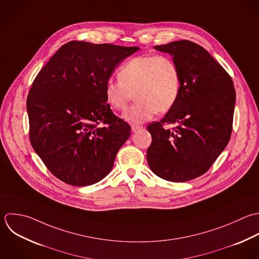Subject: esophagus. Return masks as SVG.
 <instances>
[{
    "mask_svg": "<svg viewBox=\"0 0 259 259\" xmlns=\"http://www.w3.org/2000/svg\"><path fill=\"white\" fill-rule=\"evenodd\" d=\"M140 129H142V126H139V125H132V126H131V130H132L133 132H136V131L140 130Z\"/></svg>",
    "mask_w": 259,
    "mask_h": 259,
    "instance_id": "obj_1",
    "label": "esophagus"
}]
</instances>
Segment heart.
Returning a JSON list of instances; mask_svg holds the SVG:
<instances>
[{"instance_id":"heart-1","label":"heart","mask_w":259,"mask_h":259,"mask_svg":"<svg viewBox=\"0 0 259 259\" xmlns=\"http://www.w3.org/2000/svg\"><path fill=\"white\" fill-rule=\"evenodd\" d=\"M119 79L106 83L105 96L116 111L126 109L135 94L137 102L123 118L130 123H143L157 112L165 113L177 103L182 89L179 65L169 57L155 54L136 56L119 71Z\"/></svg>"}]
</instances>
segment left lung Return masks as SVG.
Segmentation results:
<instances>
[{
	"instance_id": "8db88e82",
	"label": "left lung",
	"mask_w": 259,
	"mask_h": 259,
	"mask_svg": "<svg viewBox=\"0 0 259 259\" xmlns=\"http://www.w3.org/2000/svg\"><path fill=\"white\" fill-rule=\"evenodd\" d=\"M179 65L182 89L176 105L160 122L148 125L150 169L159 178L183 183L204 175L227 146L236 101L227 71L199 44L172 41L154 46ZM164 123H175L172 130Z\"/></svg>"
}]
</instances>
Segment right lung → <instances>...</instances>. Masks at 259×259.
Masks as SVG:
<instances>
[{"instance_id": "right-lung-1", "label": "right lung", "mask_w": 259, "mask_h": 259, "mask_svg": "<svg viewBox=\"0 0 259 259\" xmlns=\"http://www.w3.org/2000/svg\"><path fill=\"white\" fill-rule=\"evenodd\" d=\"M139 49L70 41L39 71L27 98L30 142L47 168L65 184L103 180L131 134L105 96L120 63Z\"/></svg>"}]
</instances>
